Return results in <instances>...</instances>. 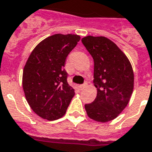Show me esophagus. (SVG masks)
<instances>
[{"instance_id": "34e87169", "label": "esophagus", "mask_w": 152, "mask_h": 152, "mask_svg": "<svg viewBox=\"0 0 152 152\" xmlns=\"http://www.w3.org/2000/svg\"><path fill=\"white\" fill-rule=\"evenodd\" d=\"M87 86H88V83L86 82L85 84H83V85H81V86H80V88L81 89H85L86 87H87Z\"/></svg>"}]
</instances>
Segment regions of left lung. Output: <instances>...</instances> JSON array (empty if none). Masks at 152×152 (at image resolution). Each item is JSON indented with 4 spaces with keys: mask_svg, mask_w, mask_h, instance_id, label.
<instances>
[{
    "mask_svg": "<svg viewBox=\"0 0 152 152\" xmlns=\"http://www.w3.org/2000/svg\"><path fill=\"white\" fill-rule=\"evenodd\" d=\"M83 45L94 63V101L85 105L89 118L105 123L116 118L127 106L134 89V72L126 55L104 37L88 36Z\"/></svg>",
    "mask_w": 152,
    "mask_h": 152,
    "instance_id": "obj_1",
    "label": "left lung"
}]
</instances>
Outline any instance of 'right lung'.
<instances>
[{"instance_id":"1","label":"right lung","mask_w":152,"mask_h":152,"mask_svg":"<svg viewBox=\"0 0 152 152\" xmlns=\"http://www.w3.org/2000/svg\"><path fill=\"white\" fill-rule=\"evenodd\" d=\"M80 39L74 34L50 36L36 46L25 64V97L32 111L43 119L54 121L63 116L75 95L64 66Z\"/></svg>"}]
</instances>
